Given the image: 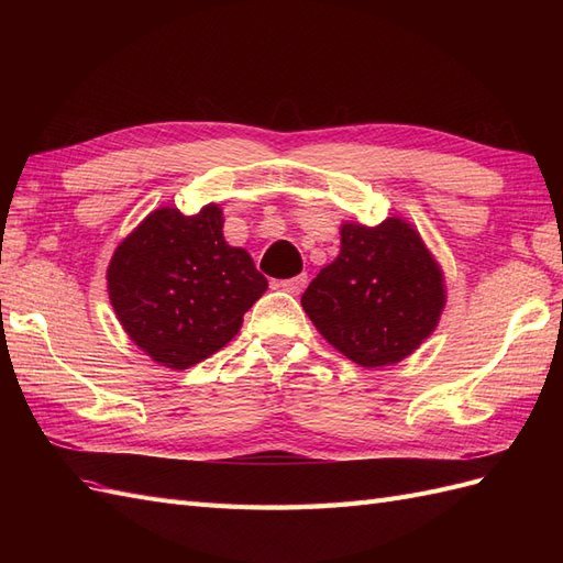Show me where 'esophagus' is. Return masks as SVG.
Instances as JSON below:
<instances>
[{
  "label": "esophagus",
  "instance_id": "34e87169",
  "mask_svg": "<svg viewBox=\"0 0 563 563\" xmlns=\"http://www.w3.org/2000/svg\"><path fill=\"white\" fill-rule=\"evenodd\" d=\"M305 286H308V275H298V277H294V279H284V282H279V288H282V291L291 294V296H300V294L305 291Z\"/></svg>",
  "mask_w": 563,
  "mask_h": 563
}]
</instances>
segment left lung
Segmentation results:
<instances>
[{
    "instance_id": "1",
    "label": "left lung",
    "mask_w": 563,
    "mask_h": 563,
    "mask_svg": "<svg viewBox=\"0 0 563 563\" xmlns=\"http://www.w3.org/2000/svg\"><path fill=\"white\" fill-rule=\"evenodd\" d=\"M317 331L364 368L391 366L428 340L446 305L441 265L408 220L340 225V253L300 298Z\"/></svg>"
}]
</instances>
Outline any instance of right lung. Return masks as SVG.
Listing matches in <instances>:
<instances>
[{"mask_svg":"<svg viewBox=\"0 0 563 563\" xmlns=\"http://www.w3.org/2000/svg\"><path fill=\"white\" fill-rule=\"evenodd\" d=\"M223 223L218 203L195 216L159 207L110 258L108 294L119 323L166 368H190L225 347L267 291L249 251L225 242Z\"/></svg>","mask_w":563,"mask_h":563,"instance_id":"right-lung-1","label":"right lung"}]
</instances>
